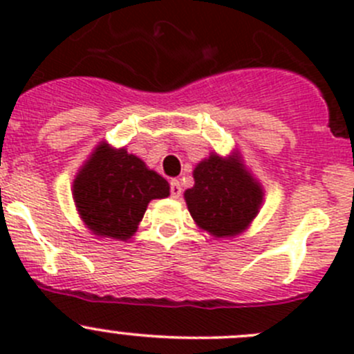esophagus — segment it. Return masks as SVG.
Here are the masks:
<instances>
[{
    "instance_id": "34e87169",
    "label": "esophagus",
    "mask_w": 354,
    "mask_h": 354,
    "mask_svg": "<svg viewBox=\"0 0 354 354\" xmlns=\"http://www.w3.org/2000/svg\"><path fill=\"white\" fill-rule=\"evenodd\" d=\"M169 192H171V197L180 198V195H181V183H180V181L171 180L169 181Z\"/></svg>"
}]
</instances>
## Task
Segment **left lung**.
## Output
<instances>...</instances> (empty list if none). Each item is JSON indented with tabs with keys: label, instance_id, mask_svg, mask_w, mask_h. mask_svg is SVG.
<instances>
[{
	"label": "left lung",
	"instance_id": "8db88e82",
	"mask_svg": "<svg viewBox=\"0 0 354 354\" xmlns=\"http://www.w3.org/2000/svg\"><path fill=\"white\" fill-rule=\"evenodd\" d=\"M195 185L185 192L188 210L200 230L214 238L243 233L259 214L263 190L245 169L240 154H210L194 169Z\"/></svg>",
	"mask_w": 354,
	"mask_h": 354
}]
</instances>
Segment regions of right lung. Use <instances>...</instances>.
I'll list each match as a JSON object with an SVG mask.
<instances>
[{
	"mask_svg": "<svg viewBox=\"0 0 354 354\" xmlns=\"http://www.w3.org/2000/svg\"><path fill=\"white\" fill-rule=\"evenodd\" d=\"M169 183L127 149L102 142L73 181V200L82 221L101 238L128 240L137 231L151 200L166 198Z\"/></svg>",
	"mask_w": 354,
	"mask_h": 354,
	"instance_id": "add662e5",
	"label": "right lung"
}]
</instances>
